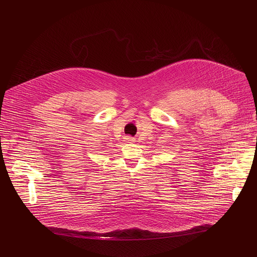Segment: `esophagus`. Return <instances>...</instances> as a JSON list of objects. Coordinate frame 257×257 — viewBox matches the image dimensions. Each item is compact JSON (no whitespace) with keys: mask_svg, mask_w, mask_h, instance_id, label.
I'll return each mask as SVG.
<instances>
[{"mask_svg":"<svg viewBox=\"0 0 257 257\" xmlns=\"http://www.w3.org/2000/svg\"><path fill=\"white\" fill-rule=\"evenodd\" d=\"M125 141H126L127 143H135V142H136V139L132 138V137H126V138H125Z\"/></svg>","mask_w":257,"mask_h":257,"instance_id":"34e87169","label":"esophagus"}]
</instances>
